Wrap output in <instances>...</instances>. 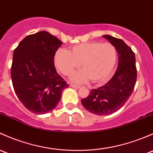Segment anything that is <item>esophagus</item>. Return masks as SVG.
Wrapping results in <instances>:
<instances>
[{
  "instance_id": "34e87169",
  "label": "esophagus",
  "mask_w": 153,
  "mask_h": 153,
  "mask_svg": "<svg viewBox=\"0 0 153 153\" xmlns=\"http://www.w3.org/2000/svg\"><path fill=\"white\" fill-rule=\"evenodd\" d=\"M71 86L72 88H75V89H80V88H81V86H79V85L71 84Z\"/></svg>"
}]
</instances>
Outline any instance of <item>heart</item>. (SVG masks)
Returning a JSON list of instances; mask_svg holds the SVG:
<instances>
[{
	"label": "heart",
	"mask_w": 153,
	"mask_h": 153,
	"mask_svg": "<svg viewBox=\"0 0 153 153\" xmlns=\"http://www.w3.org/2000/svg\"><path fill=\"white\" fill-rule=\"evenodd\" d=\"M117 61V49L109 42H91L75 45L70 51L59 48L54 56L56 68L64 75H70L81 66L83 70L76 72L72 81L83 83L90 79L101 83L111 75Z\"/></svg>",
	"instance_id": "heart-1"
}]
</instances>
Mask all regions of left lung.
Wrapping results in <instances>:
<instances>
[{"mask_svg": "<svg viewBox=\"0 0 153 153\" xmlns=\"http://www.w3.org/2000/svg\"><path fill=\"white\" fill-rule=\"evenodd\" d=\"M102 37L114 45L119 56L117 70L111 79L97 89H91L81 100L83 107L97 115H108L118 111L127 102L134 89L137 78L135 54L123 40L110 35Z\"/></svg>", "mask_w": 153, "mask_h": 153, "instance_id": "8db88e82", "label": "left lung"}]
</instances>
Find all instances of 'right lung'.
I'll use <instances>...</instances> for the list:
<instances>
[{
    "label": "right lung",
    "mask_w": 153,
    "mask_h": 153,
    "mask_svg": "<svg viewBox=\"0 0 153 153\" xmlns=\"http://www.w3.org/2000/svg\"><path fill=\"white\" fill-rule=\"evenodd\" d=\"M62 45L48 32L39 31L24 38L14 51L13 87L23 105L36 114L52 111L69 87L54 65V56Z\"/></svg>",
    "instance_id": "add662e5"
}]
</instances>
